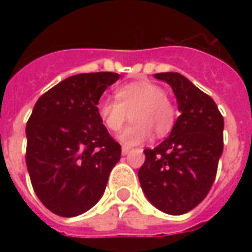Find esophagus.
Masks as SVG:
<instances>
[{
    "label": "esophagus",
    "instance_id": "esophagus-1",
    "mask_svg": "<svg viewBox=\"0 0 252 252\" xmlns=\"http://www.w3.org/2000/svg\"><path fill=\"white\" fill-rule=\"evenodd\" d=\"M121 153H123V155H128V154L131 153V148L126 147V146H123V148H121Z\"/></svg>",
    "mask_w": 252,
    "mask_h": 252
}]
</instances>
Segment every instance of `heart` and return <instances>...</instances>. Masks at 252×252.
I'll return each mask as SVG.
<instances>
[{
    "instance_id": "b5f03b06",
    "label": "heart",
    "mask_w": 252,
    "mask_h": 252,
    "mask_svg": "<svg viewBox=\"0 0 252 252\" xmlns=\"http://www.w3.org/2000/svg\"><path fill=\"white\" fill-rule=\"evenodd\" d=\"M116 99L102 98L97 104L99 119L109 131L119 132L131 116L132 121L120 135L121 142L135 146L146 142L151 132L157 137L167 135L175 124L177 109L163 88L148 81L121 85Z\"/></svg>"
}]
</instances>
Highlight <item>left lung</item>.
<instances>
[{"instance_id": "1", "label": "left lung", "mask_w": 252, "mask_h": 252, "mask_svg": "<svg viewBox=\"0 0 252 252\" xmlns=\"http://www.w3.org/2000/svg\"><path fill=\"white\" fill-rule=\"evenodd\" d=\"M155 78L173 89L181 116L169 137L153 150L139 181L148 201L169 215H184L209 193L222 154L224 119L216 102L178 72H159Z\"/></svg>"}]
</instances>
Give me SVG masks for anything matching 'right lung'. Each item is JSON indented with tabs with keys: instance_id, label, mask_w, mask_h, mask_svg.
<instances>
[{
	"instance_id": "right-lung-1",
	"label": "right lung",
	"mask_w": 252,
	"mask_h": 252,
	"mask_svg": "<svg viewBox=\"0 0 252 252\" xmlns=\"http://www.w3.org/2000/svg\"><path fill=\"white\" fill-rule=\"evenodd\" d=\"M116 72L66 78L37 99L27 123V169L36 195L62 217L89 211L102 197L121 146L97 113Z\"/></svg>"
}]
</instances>
